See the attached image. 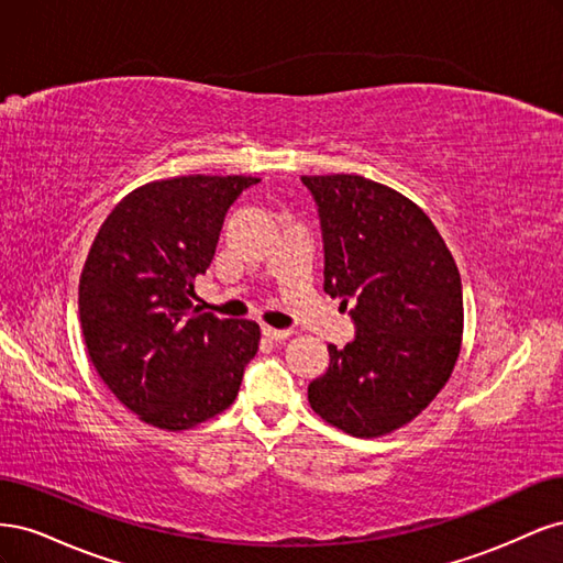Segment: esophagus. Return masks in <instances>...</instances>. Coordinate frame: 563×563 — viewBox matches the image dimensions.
Masks as SVG:
<instances>
[{"label":"esophagus","instance_id":"1","mask_svg":"<svg viewBox=\"0 0 563 563\" xmlns=\"http://www.w3.org/2000/svg\"><path fill=\"white\" fill-rule=\"evenodd\" d=\"M263 335L267 340H286L288 335H291V331L288 329H272V327H263Z\"/></svg>","mask_w":563,"mask_h":563}]
</instances>
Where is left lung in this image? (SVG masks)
Wrapping results in <instances>:
<instances>
[{
  "instance_id": "8db88e82",
  "label": "left lung",
  "mask_w": 563,
  "mask_h": 563,
  "mask_svg": "<svg viewBox=\"0 0 563 563\" xmlns=\"http://www.w3.org/2000/svg\"><path fill=\"white\" fill-rule=\"evenodd\" d=\"M319 213L323 291L354 302V338L329 345L308 399L352 437L411 422L446 385L463 338V284L411 199L364 176H302Z\"/></svg>"
}]
</instances>
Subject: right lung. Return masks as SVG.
<instances>
[{
	"instance_id": "add662e5",
	"label": "right lung",
	"mask_w": 563,
	"mask_h": 563,
	"mask_svg": "<svg viewBox=\"0 0 563 563\" xmlns=\"http://www.w3.org/2000/svg\"><path fill=\"white\" fill-rule=\"evenodd\" d=\"M246 176H180L139 187L100 225L79 279V321L98 376L152 428L178 432L236 399L258 352L255 321L192 308Z\"/></svg>"
}]
</instances>
